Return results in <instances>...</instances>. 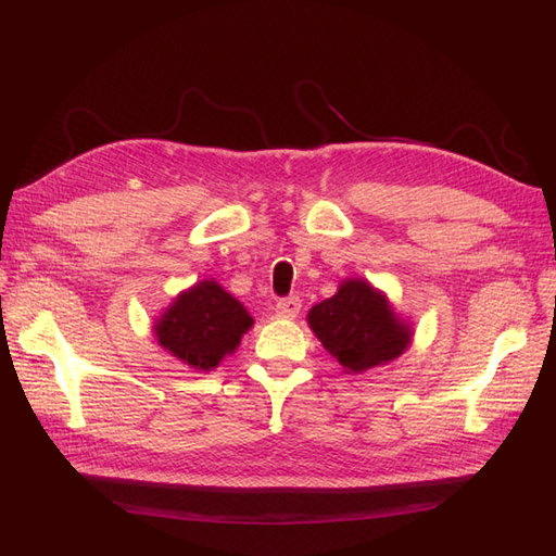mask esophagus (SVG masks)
I'll return each instance as SVG.
<instances>
[{"mask_svg": "<svg viewBox=\"0 0 556 556\" xmlns=\"http://www.w3.org/2000/svg\"><path fill=\"white\" fill-rule=\"evenodd\" d=\"M301 311V299L299 296H288V299H278L276 304V313L278 317H285V319H292L296 317Z\"/></svg>", "mask_w": 556, "mask_h": 556, "instance_id": "34e87169", "label": "esophagus"}]
</instances>
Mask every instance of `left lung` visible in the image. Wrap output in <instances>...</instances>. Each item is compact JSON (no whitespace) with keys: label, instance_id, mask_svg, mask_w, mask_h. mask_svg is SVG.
<instances>
[{"label":"left lung","instance_id":"obj_1","mask_svg":"<svg viewBox=\"0 0 556 556\" xmlns=\"http://www.w3.org/2000/svg\"><path fill=\"white\" fill-rule=\"evenodd\" d=\"M308 325L348 374L396 359L410 331L399 323L387 299L364 280H348L331 299L308 313Z\"/></svg>","mask_w":556,"mask_h":556}]
</instances>
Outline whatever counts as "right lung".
I'll return each instance as SVG.
<instances>
[{"mask_svg":"<svg viewBox=\"0 0 556 556\" xmlns=\"http://www.w3.org/2000/svg\"><path fill=\"white\" fill-rule=\"evenodd\" d=\"M250 327L252 317L237 299L217 282L201 280L160 317L155 333L174 357L208 371L237 350Z\"/></svg>","mask_w":556,"mask_h":556,"instance_id":"right-lung-1","label":"right lung"}]
</instances>
